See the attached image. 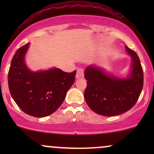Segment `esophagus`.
<instances>
[{"label":"esophagus","mask_w":154,"mask_h":154,"mask_svg":"<svg viewBox=\"0 0 154 154\" xmlns=\"http://www.w3.org/2000/svg\"><path fill=\"white\" fill-rule=\"evenodd\" d=\"M83 77H84V69L82 68H78L77 70V74H76V78L82 79Z\"/></svg>","instance_id":"obj_1"}]
</instances>
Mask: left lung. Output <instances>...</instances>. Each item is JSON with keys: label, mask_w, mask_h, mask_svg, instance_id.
Returning <instances> with one entry per match:
<instances>
[{"label": "left lung", "mask_w": 154, "mask_h": 154, "mask_svg": "<svg viewBox=\"0 0 154 154\" xmlns=\"http://www.w3.org/2000/svg\"><path fill=\"white\" fill-rule=\"evenodd\" d=\"M131 57L130 72L125 77H116L100 65H89L84 72L87 82L85 99L94 112L106 116H116L132 109L143 86V72L134 51L125 46Z\"/></svg>", "instance_id": "8db88e82"}]
</instances>
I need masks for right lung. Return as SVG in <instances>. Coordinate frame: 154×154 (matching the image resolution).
<instances>
[{
	"instance_id": "add662e5",
	"label": "right lung",
	"mask_w": 154,
	"mask_h": 154,
	"mask_svg": "<svg viewBox=\"0 0 154 154\" xmlns=\"http://www.w3.org/2000/svg\"><path fill=\"white\" fill-rule=\"evenodd\" d=\"M29 43L19 48L11 60L8 72V88L22 110L35 117H45L59 109L67 91L75 82L76 70L71 73L59 68L32 71L25 56Z\"/></svg>"
}]
</instances>
